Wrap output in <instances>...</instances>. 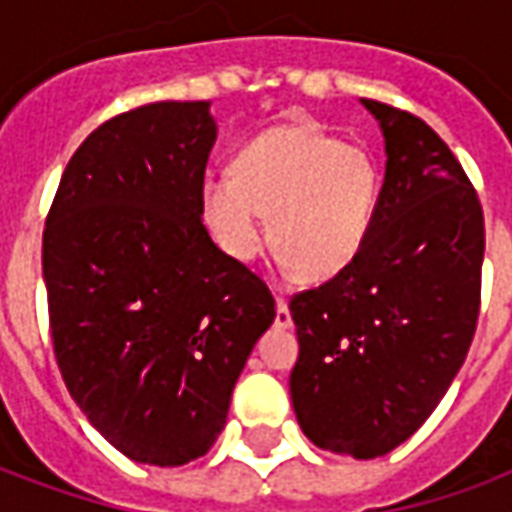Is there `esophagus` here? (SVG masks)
<instances>
[{"mask_svg": "<svg viewBox=\"0 0 512 512\" xmlns=\"http://www.w3.org/2000/svg\"><path fill=\"white\" fill-rule=\"evenodd\" d=\"M279 329H290L293 326V315H290V307H288V299L285 296H277V318H274Z\"/></svg>", "mask_w": 512, "mask_h": 512, "instance_id": "esophagus-1", "label": "esophagus"}]
</instances>
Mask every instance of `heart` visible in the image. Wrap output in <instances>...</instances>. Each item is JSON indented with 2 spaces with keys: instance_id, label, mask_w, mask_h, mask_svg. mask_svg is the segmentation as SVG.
Returning a JSON list of instances; mask_svg holds the SVG:
<instances>
[{
  "instance_id": "heart-1",
  "label": "heart",
  "mask_w": 512,
  "mask_h": 512,
  "mask_svg": "<svg viewBox=\"0 0 512 512\" xmlns=\"http://www.w3.org/2000/svg\"><path fill=\"white\" fill-rule=\"evenodd\" d=\"M378 197V172L362 147L310 123L255 136L233 161V180L202 183V219L235 260L263 249L299 279H326L351 263L365 241Z\"/></svg>"
}]
</instances>
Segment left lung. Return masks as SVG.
I'll list each match as a JSON object with an SVG mask.
<instances>
[{
    "mask_svg": "<svg viewBox=\"0 0 512 512\" xmlns=\"http://www.w3.org/2000/svg\"><path fill=\"white\" fill-rule=\"evenodd\" d=\"M365 106L386 139L370 230L348 266L290 296L296 419L312 444L359 461L417 433L458 376L485 252L483 205L447 142L406 109Z\"/></svg>",
    "mask_w": 512,
    "mask_h": 512,
    "instance_id": "obj_1",
    "label": "left lung"
}]
</instances>
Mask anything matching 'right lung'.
<instances>
[{
	"mask_svg": "<svg viewBox=\"0 0 512 512\" xmlns=\"http://www.w3.org/2000/svg\"><path fill=\"white\" fill-rule=\"evenodd\" d=\"M213 139L205 101L106 120L68 161L43 227L62 381L136 463L183 466L211 450L246 356L277 318L266 282L202 224Z\"/></svg>",
	"mask_w": 512,
	"mask_h": 512,
	"instance_id": "1",
	"label": "right lung"
}]
</instances>
